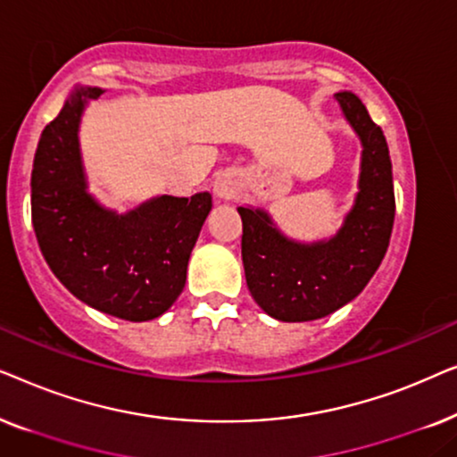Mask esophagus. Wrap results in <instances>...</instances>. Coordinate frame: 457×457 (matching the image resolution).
<instances>
[{
  "label": "esophagus",
  "instance_id": "34e87169",
  "mask_svg": "<svg viewBox=\"0 0 457 457\" xmlns=\"http://www.w3.org/2000/svg\"><path fill=\"white\" fill-rule=\"evenodd\" d=\"M212 189H214L216 197L228 199L237 193V183L233 180V177H228V174H220V177H216L214 185H212Z\"/></svg>",
  "mask_w": 457,
  "mask_h": 457
}]
</instances>
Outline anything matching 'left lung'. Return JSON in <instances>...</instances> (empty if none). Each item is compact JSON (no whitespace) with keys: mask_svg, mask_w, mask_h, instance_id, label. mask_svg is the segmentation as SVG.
Listing matches in <instances>:
<instances>
[{"mask_svg":"<svg viewBox=\"0 0 457 457\" xmlns=\"http://www.w3.org/2000/svg\"><path fill=\"white\" fill-rule=\"evenodd\" d=\"M337 104L361 141L358 195L335 237L297 243L285 237L268 212L241 205V255L255 303L283 322H308L333 314L364 291L389 247L395 193L389 147L366 105L352 91Z\"/></svg>","mask_w":457,"mask_h":457,"instance_id":"left-lung-1","label":"left lung"}]
</instances>
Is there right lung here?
<instances>
[{
    "mask_svg": "<svg viewBox=\"0 0 457 457\" xmlns=\"http://www.w3.org/2000/svg\"><path fill=\"white\" fill-rule=\"evenodd\" d=\"M97 87H77L43 129L30 174V214L47 266L104 314L130 322L164 314L183 291L187 264L212 210L208 191L160 195L127 214L87 191L79 124Z\"/></svg>",
    "mask_w": 457,
    "mask_h": 457,
    "instance_id": "1",
    "label": "right lung"
}]
</instances>
